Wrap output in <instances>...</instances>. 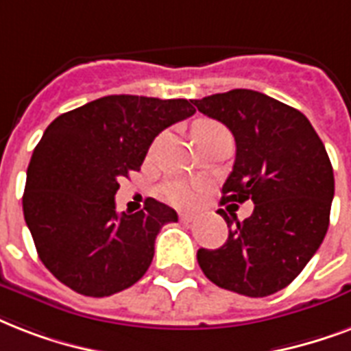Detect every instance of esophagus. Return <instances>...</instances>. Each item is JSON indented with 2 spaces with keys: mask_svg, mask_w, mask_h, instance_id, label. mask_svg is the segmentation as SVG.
<instances>
[{
  "mask_svg": "<svg viewBox=\"0 0 351 351\" xmlns=\"http://www.w3.org/2000/svg\"><path fill=\"white\" fill-rule=\"evenodd\" d=\"M179 219H181V221H184V223H190V221H194L195 216L190 213H183V214H179Z\"/></svg>",
  "mask_w": 351,
  "mask_h": 351,
  "instance_id": "obj_1",
  "label": "esophagus"
}]
</instances>
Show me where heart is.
<instances>
[{"label":"heart","mask_w":351,"mask_h":351,"mask_svg":"<svg viewBox=\"0 0 351 351\" xmlns=\"http://www.w3.org/2000/svg\"><path fill=\"white\" fill-rule=\"evenodd\" d=\"M214 126H218V124H214V122L208 121L197 122L194 128V135ZM161 195L162 199L168 201V203H172V205L176 206H189L194 205L195 201H197V197H199V186L194 183H189V181L176 179V181H168V183L162 184Z\"/></svg>","instance_id":"1"}]
</instances>
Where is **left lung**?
<instances>
[{"label":"left lung","mask_w":351,"mask_h":351,"mask_svg":"<svg viewBox=\"0 0 351 351\" xmlns=\"http://www.w3.org/2000/svg\"><path fill=\"white\" fill-rule=\"evenodd\" d=\"M194 106L234 135L221 205L254 203L243 221L219 208L229 238L219 249H199L197 263L223 289L273 295L297 278L324 240L335 192L330 157L306 115L267 95L232 89Z\"/></svg>","instance_id":"left-lung-1"}]
</instances>
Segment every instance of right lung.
<instances>
[{"mask_svg": "<svg viewBox=\"0 0 351 351\" xmlns=\"http://www.w3.org/2000/svg\"><path fill=\"white\" fill-rule=\"evenodd\" d=\"M194 113V100L110 95L49 124L27 168L23 216L62 284L110 297L143 278L159 230L178 214L152 197L138 213L117 214L119 179L141 170L165 128Z\"/></svg>", "mask_w": 351, "mask_h": 351, "instance_id": "add662e5", "label": "right lung"}]
</instances>
